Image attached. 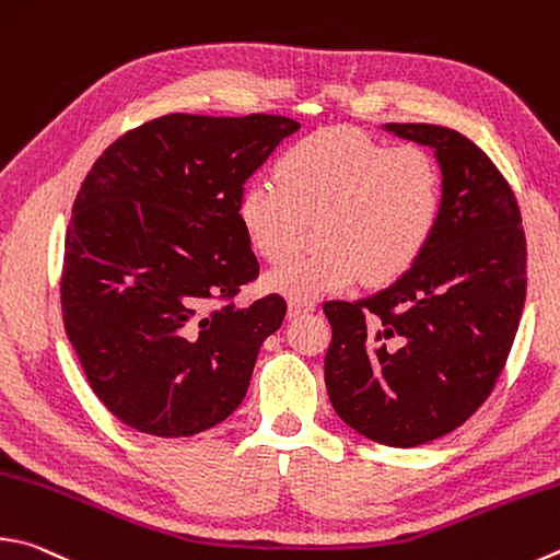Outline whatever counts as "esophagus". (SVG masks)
<instances>
[{
  "label": "esophagus",
  "instance_id": "esophagus-1",
  "mask_svg": "<svg viewBox=\"0 0 560 560\" xmlns=\"http://www.w3.org/2000/svg\"><path fill=\"white\" fill-rule=\"evenodd\" d=\"M315 311V303L313 301H291L289 303V315L291 318H299V315H306Z\"/></svg>",
  "mask_w": 560,
  "mask_h": 560
}]
</instances>
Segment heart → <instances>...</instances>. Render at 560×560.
Instances as JSON below:
<instances>
[{
	"mask_svg": "<svg viewBox=\"0 0 560 560\" xmlns=\"http://www.w3.org/2000/svg\"><path fill=\"white\" fill-rule=\"evenodd\" d=\"M276 178L242 190L240 222L264 259L281 261L306 217H320L324 242L273 269L269 289L315 301L362 279L394 281L409 271L439 225L443 180L425 149L389 147L352 127L299 139L279 159Z\"/></svg>",
	"mask_w": 560,
	"mask_h": 560,
	"instance_id": "b5f03b06",
	"label": "heart"
}]
</instances>
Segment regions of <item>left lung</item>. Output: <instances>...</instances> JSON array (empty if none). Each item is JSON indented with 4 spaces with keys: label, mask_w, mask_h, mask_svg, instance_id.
<instances>
[{
    "label": "left lung",
    "mask_w": 560,
    "mask_h": 560,
    "mask_svg": "<svg viewBox=\"0 0 560 560\" xmlns=\"http://www.w3.org/2000/svg\"><path fill=\"white\" fill-rule=\"evenodd\" d=\"M382 129L433 151L441 218L419 261L389 287L325 303V386L350 429L413 448L455 431L490 396L520 328L526 240L512 188L470 139L435 125Z\"/></svg>",
    "instance_id": "8db88e82"
}]
</instances>
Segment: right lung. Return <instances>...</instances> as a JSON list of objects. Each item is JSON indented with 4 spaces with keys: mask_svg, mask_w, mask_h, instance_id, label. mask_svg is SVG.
I'll use <instances>...</instances> for the list:
<instances>
[{
    "mask_svg": "<svg viewBox=\"0 0 560 560\" xmlns=\"http://www.w3.org/2000/svg\"><path fill=\"white\" fill-rule=\"evenodd\" d=\"M299 129L277 115H166L119 137L85 176L60 306L90 386L129 429L196 435L245 399L287 301L212 303L257 279L240 198Z\"/></svg>",
    "mask_w": 560,
    "mask_h": 560,
    "instance_id": "add662e5",
    "label": "right lung"
}]
</instances>
